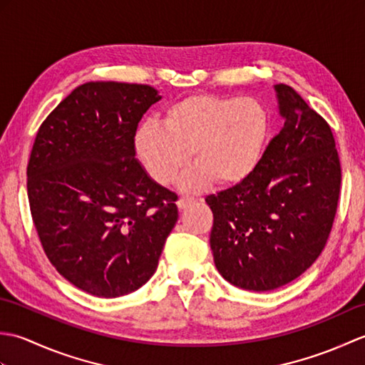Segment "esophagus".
<instances>
[{
  "label": "esophagus",
  "instance_id": "obj_1",
  "mask_svg": "<svg viewBox=\"0 0 365 365\" xmlns=\"http://www.w3.org/2000/svg\"><path fill=\"white\" fill-rule=\"evenodd\" d=\"M192 204H195V197H190V196H182L177 200V207L180 208V210H183V208H187Z\"/></svg>",
  "mask_w": 365,
  "mask_h": 365
}]
</instances>
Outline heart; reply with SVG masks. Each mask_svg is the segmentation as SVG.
Masks as SVG:
<instances>
[{
	"label": "heart",
	"instance_id": "obj_1",
	"mask_svg": "<svg viewBox=\"0 0 365 365\" xmlns=\"http://www.w3.org/2000/svg\"><path fill=\"white\" fill-rule=\"evenodd\" d=\"M269 118L257 98L195 94L170 103L161 123L144 122L135 150L153 182L170 185L187 168L183 187L199 190L215 178L222 187L245 182L259 166L267 145Z\"/></svg>",
	"mask_w": 365,
	"mask_h": 365
}]
</instances>
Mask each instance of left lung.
Segmentation results:
<instances>
[{"mask_svg":"<svg viewBox=\"0 0 365 365\" xmlns=\"http://www.w3.org/2000/svg\"><path fill=\"white\" fill-rule=\"evenodd\" d=\"M281 131L245 182L205 197L221 276L268 292L319 259L336 218L342 169L329 123L290 86H274Z\"/></svg>","mask_w":365,"mask_h":365,"instance_id":"1","label":"left lung"}]
</instances>
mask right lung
<instances>
[{
  "label": "right lung",
  "mask_w": 365,
  "mask_h": 365,
  "mask_svg": "<svg viewBox=\"0 0 365 365\" xmlns=\"http://www.w3.org/2000/svg\"><path fill=\"white\" fill-rule=\"evenodd\" d=\"M160 96L136 83L75 88L38 127L26 168L43 252L68 282L100 298L138 290L175 226L177 196L135 158V135Z\"/></svg>",
  "instance_id": "add662e5"
}]
</instances>
